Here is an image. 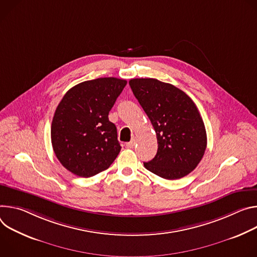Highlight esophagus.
<instances>
[{"label": "esophagus", "mask_w": 257, "mask_h": 257, "mask_svg": "<svg viewBox=\"0 0 257 257\" xmlns=\"http://www.w3.org/2000/svg\"><path fill=\"white\" fill-rule=\"evenodd\" d=\"M136 143H137V140H136V138H133L131 142H128V143H126V147H127V148H130V149H132V148H134V147H135Z\"/></svg>", "instance_id": "1"}]
</instances>
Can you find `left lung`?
Instances as JSON below:
<instances>
[{
	"label": "left lung",
	"mask_w": 257,
	"mask_h": 257,
	"mask_svg": "<svg viewBox=\"0 0 257 257\" xmlns=\"http://www.w3.org/2000/svg\"><path fill=\"white\" fill-rule=\"evenodd\" d=\"M128 83L157 138V153L144 166L166 180L189 175L201 161L207 145L197 106L182 90L155 78H133Z\"/></svg>",
	"instance_id": "1"
}]
</instances>
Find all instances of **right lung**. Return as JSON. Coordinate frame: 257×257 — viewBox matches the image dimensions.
Segmentation results:
<instances>
[{"instance_id":"obj_1","label":"right lung","mask_w":257,"mask_h":257,"mask_svg":"<svg viewBox=\"0 0 257 257\" xmlns=\"http://www.w3.org/2000/svg\"><path fill=\"white\" fill-rule=\"evenodd\" d=\"M126 80L101 77L71 88L57 106L52 126L53 150L60 163L81 178L107 169L120 152L116 126L108 114Z\"/></svg>"}]
</instances>
